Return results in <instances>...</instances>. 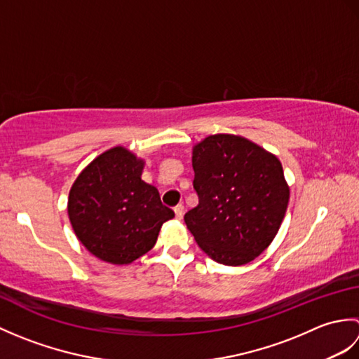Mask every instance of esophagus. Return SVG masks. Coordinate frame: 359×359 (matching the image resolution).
Here are the masks:
<instances>
[{"instance_id":"esophagus-1","label":"esophagus","mask_w":359,"mask_h":359,"mask_svg":"<svg viewBox=\"0 0 359 359\" xmlns=\"http://www.w3.org/2000/svg\"><path fill=\"white\" fill-rule=\"evenodd\" d=\"M184 205H177V207L174 208V215H175V219L182 220V217H184Z\"/></svg>"}]
</instances>
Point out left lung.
<instances>
[{"label": "left lung", "instance_id": "1", "mask_svg": "<svg viewBox=\"0 0 359 359\" xmlns=\"http://www.w3.org/2000/svg\"><path fill=\"white\" fill-rule=\"evenodd\" d=\"M199 205L185 215L194 239L212 261L238 266L273 242L290 188L279 158L245 137L215 134L193 148Z\"/></svg>", "mask_w": 359, "mask_h": 359}]
</instances>
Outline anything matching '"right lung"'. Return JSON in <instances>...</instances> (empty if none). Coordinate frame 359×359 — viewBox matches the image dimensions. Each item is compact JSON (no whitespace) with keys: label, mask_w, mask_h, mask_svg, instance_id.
<instances>
[{"label":"right lung","mask_w":359,"mask_h":359,"mask_svg":"<svg viewBox=\"0 0 359 359\" xmlns=\"http://www.w3.org/2000/svg\"><path fill=\"white\" fill-rule=\"evenodd\" d=\"M144 160L125 147L95 157L75 179L67 199L74 233L90 255L114 265L134 262L156 245L174 211L142 180Z\"/></svg>","instance_id":"obj_1"}]
</instances>
